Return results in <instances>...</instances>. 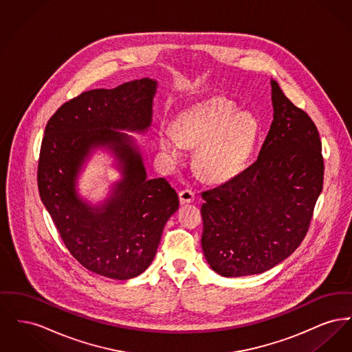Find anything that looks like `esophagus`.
<instances>
[{"label":"esophagus","mask_w":352,"mask_h":352,"mask_svg":"<svg viewBox=\"0 0 352 352\" xmlns=\"http://www.w3.org/2000/svg\"><path fill=\"white\" fill-rule=\"evenodd\" d=\"M195 199V192L191 188H184L179 192V201L181 204H186V203H191Z\"/></svg>","instance_id":"34e87169"}]
</instances>
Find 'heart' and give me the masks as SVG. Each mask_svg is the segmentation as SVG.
Segmentation results:
<instances>
[{
	"instance_id": "b5f03b06",
	"label": "heart",
	"mask_w": 352,
	"mask_h": 352,
	"mask_svg": "<svg viewBox=\"0 0 352 352\" xmlns=\"http://www.w3.org/2000/svg\"><path fill=\"white\" fill-rule=\"evenodd\" d=\"M256 134L257 124L251 113L234 111L232 101L218 96L179 113L173 133L160 135V148L170 158L178 160L184 146L198 145L195 166L199 173L212 181H224L243 168Z\"/></svg>"
}]
</instances>
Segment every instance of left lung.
<instances>
[{
	"instance_id": "1",
	"label": "left lung",
	"mask_w": 352,
	"mask_h": 352,
	"mask_svg": "<svg viewBox=\"0 0 352 352\" xmlns=\"http://www.w3.org/2000/svg\"><path fill=\"white\" fill-rule=\"evenodd\" d=\"M273 121L257 160L230 181L201 191V248L224 277L258 274L296 251L323 188L318 129L276 80Z\"/></svg>"
}]
</instances>
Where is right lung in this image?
Wrapping results in <instances>:
<instances>
[{
  "label": "right lung",
  "mask_w": 352,
  "mask_h": 352,
  "mask_svg": "<svg viewBox=\"0 0 352 352\" xmlns=\"http://www.w3.org/2000/svg\"><path fill=\"white\" fill-rule=\"evenodd\" d=\"M155 82L148 78L113 89H91L62 104L47 121L38 160L39 197L69 253L84 268L129 280L149 267L164 227L179 199L165 178L146 179L129 135L151 122ZM108 144L124 179L116 197L94 213L74 191V177L91 146Z\"/></svg>",
  "instance_id": "1"
}]
</instances>
